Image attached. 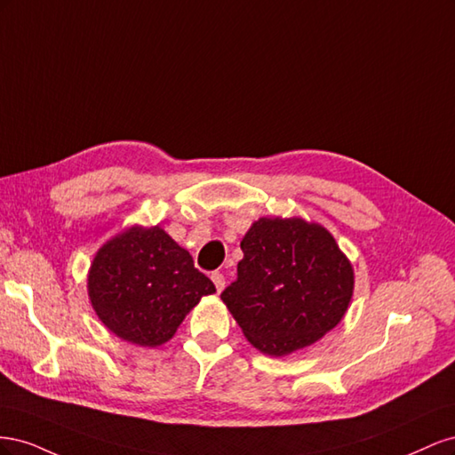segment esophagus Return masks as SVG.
Wrapping results in <instances>:
<instances>
[{"label": "esophagus", "mask_w": 455, "mask_h": 455, "mask_svg": "<svg viewBox=\"0 0 455 455\" xmlns=\"http://www.w3.org/2000/svg\"><path fill=\"white\" fill-rule=\"evenodd\" d=\"M212 283H214V286H216V291L218 292H222L224 291V286H226V277H224V275L222 273H212Z\"/></svg>", "instance_id": "esophagus-1"}]
</instances>
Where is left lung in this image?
<instances>
[{"instance_id":"left-lung-1","label":"left lung","mask_w":455,"mask_h":455,"mask_svg":"<svg viewBox=\"0 0 455 455\" xmlns=\"http://www.w3.org/2000/svg\"><path fill=\"white\" fill-rule=\"evenodd\" d=\"M241 251L237 281L220 298L259 353L291 355L339 324L355 271L326 228L264 216L244 233Z\"/></svg>"}]
</instances>
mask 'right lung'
<instances>
[{
	"mask_svg": "<svg viewBox=\"0 0 455 455\" xmlns=\"http://www.w3.org/2000/svg\"><path fill=\"white\" fill-rule=\"evenodd\" d=\"M87 292L109 332L134 346L159 347L216 288L163 228L131 226L94 254Z\"/></svg>",
	"mask_w": 455,
	"mask_h": 455,
	"instance_id": "add662e5",
	"label": "right lung"
}]
</instances>
